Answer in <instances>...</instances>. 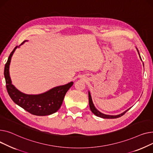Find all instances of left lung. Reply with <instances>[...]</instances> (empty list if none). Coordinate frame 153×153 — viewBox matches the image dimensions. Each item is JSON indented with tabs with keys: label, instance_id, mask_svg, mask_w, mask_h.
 <instances>
[{
	"label": "left lung",
	"instance_id": "1",
	"mask_svg": "<svg viewBox=\"0 0 153 153\" xmlns=\"http://www.w3.org/2000/svg\"><path fill=\"white\" fill-rule=\"evenodd\" d=\"M136 49H137V52H138V54H139V56H140V58L141 60H141V56H140V52H139L138 49L137 48H136ZM88 96H89V108H90L91 112H92L95 115H96V116H97V117H101V118H103V119H116V118H119V117H121V116H122L123 115H124L125 113H126V112L131 108V107H130V109H127V111H125V112H122V114H119V115H107V114H104L101 112L100 111H99L96 108V107H95V106H94V104H93V100H92V97H91V93H90V92H89V91H88Z\"/></svg>",
	"mask_w": 153,
	"mask_h": 153
}]
</instances>
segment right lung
Here are the masks:
<instances>
[{
  "instance_id": "obj_1",
  "label": "right lung",
  "mask_w": 153,
  "mask_h": 153,
  "mask_svg": "<svg viewBox=\"0 0 153 153\" xmlns=\"http://www.w3.org/2000/svg\"><path fill=\"white\" fill-rule=\"evenodd\" d=\"M25 41H25L19 46H16L14 48L5 65L4 76L7 92L15 104L33 115L44 116L52 114L60 109L66 93L73 85L74 82H71L64 85L54 87L39 94H27L17 89L12 84L9 67L14 52Z\"/></svg>"
}]
</instances>
